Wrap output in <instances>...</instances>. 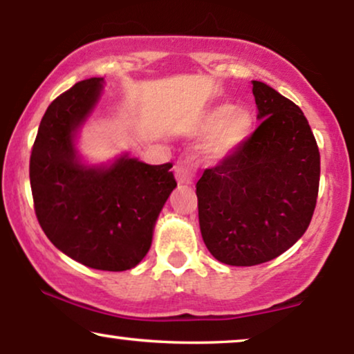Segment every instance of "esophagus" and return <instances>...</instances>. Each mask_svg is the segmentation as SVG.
Segmentation results:
<instances>
[{"label":"esophagus","instance_id":"obj_1","mask_svg":"<svg viewBox=\"0 0 354 354\" xmlns=\"http://www.w3.org/2000/svg\"><path fill=\"white\" fill-rule=\"evenodd\" d=\"M196 169H198V161L194 158H185L180 160L174 166V176L180 185H191L196 178Z\"/></svg>","mask_w":354,"mask_h":354}]
</instances>
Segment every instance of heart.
I'll return each instance as SVG.
<instances>
[{"label":"heart","instance_id":"1","mask_svg":"<svg viewBox=\"0 0 354 354\" xmlns=\"http://www.w3.org/2000/svg\"><path fill=\"white\" fill-rule=\"evenodd\" d=\"M253 116L245 108H233L219 103L201 113L194 131L198 135H213L208 143V154L214 160L228 156L250 136Z\"/></svg>","mask_w":354,"mask_h":354}]
</instances>
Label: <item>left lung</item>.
I'll return each instance as SVG.
<instances>
[{"instance_id": "left-lung-1", "label": "left lung", "mask_w": 354, "mask_h": 354, "mask_svg": "<svg viewBox=\"0 0 354 354\" xmlns=\"http://www.w3.org/2000/svg\"><path fill=\"white\" fill-rule=\"evenodd\" d=\"M253 95L261 123L196 183L203 241L230 266L290 250L310 226L319 188V149L301 109L261 81Z\"/></svg>"}]
</instances>
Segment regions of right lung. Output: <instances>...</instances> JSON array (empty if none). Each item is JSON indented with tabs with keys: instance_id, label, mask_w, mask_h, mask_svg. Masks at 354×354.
I'll use <instances>...</instances> for the list:
<instances>
[{
	"instance_id": "right-lung-1",
	"label": "right lung",
	"mask_w": 354,
	"mask_h": 354,
	"mask_svg": "<svg viewBox=\"0 0 354 354\" xmlns=\"http://www.w3.org/2000/svg\"><path fill=\"white\" fill-rule=\"evenodd\" d=\"M103 78L80 81L48 106L30 158L35 213L48 239L75 261L103 271L135 268L176 188L173 165L123 154L108 166L80 160L75 138L101 96Z\"/></svg>"
}]
</instances>
